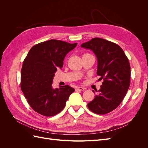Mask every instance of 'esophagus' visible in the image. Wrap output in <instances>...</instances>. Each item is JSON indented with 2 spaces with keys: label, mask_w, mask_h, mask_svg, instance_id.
Returning <instances> with one entry per match:
<instances>
[{
  "label": "esophagus",
  "mask_w": 148,
  "mask_h": 148,
  "mask_svg": "<svg viewBox=\"0 0 148 148\" xmlns=\"http://www.w3.org/2000/svg\"><path fill=\"white\" fill-rule=\"evenodd\" d=\"M84 89H85V88L83 87H78L77 88V91H84Z\"/></svg>",
  "instance_id": "34e87169"
}]
</instances>
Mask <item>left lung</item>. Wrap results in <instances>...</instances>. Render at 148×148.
I'll use <instances>...</instances> for the list:
<instances>
[{
	"mask_svg": "<svg viewBox=\"0 0 148 148\" xmlns=\"http://www.w3.org/2000/svg\"><path fill=\"white\" fill-rule=\"evenodd\" d=\"M81 47L95 53L97 59V75L101 77L99 80L104 81L88 107L96 114H106L117 108L128 90L131 72L129 60L117 44L102 38H92Z\"/></svg>",
	"mask_w": 148,
	"mask_h": 148,
	"instance_id": "8db88e82",
	"label": "left lung"
}]
</instances>
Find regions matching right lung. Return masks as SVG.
Instances as JSON below:
<instances>
[{"label":"right lung","instance_id":"right-lung-1","mask_svg":"<svg viewBox=\"0 0 148 148\" xmlns=\"http://www.w3.org/2000/svg\"><path fill=\"white\" fill-rule=\"evenodd\" d=\"M77 46L51 39L31 47L21 71V89L27 102L38 114L51 117L64 109L75 89L69 85L52 88L57 69L62 68L65 57Z\"/></svg>","mask_w":148,"mask_h":148}]
</instances>
